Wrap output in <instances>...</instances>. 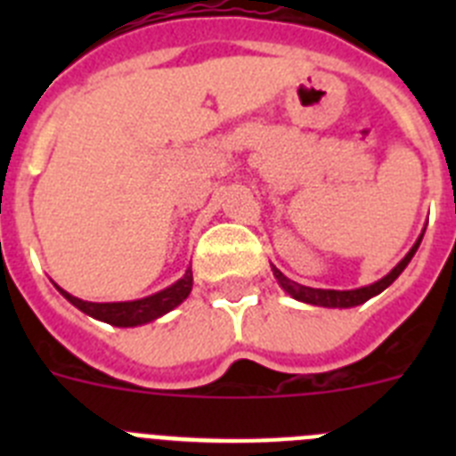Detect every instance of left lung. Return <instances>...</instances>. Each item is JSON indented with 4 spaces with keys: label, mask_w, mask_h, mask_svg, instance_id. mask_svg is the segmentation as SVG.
Returning a JSON list of instances; mask_svg holds the SVG:
<instances>
[{
    "label": "left lung",
    "mask_w": 456,
    "mask_h": 456,
    "mask_svg": "<svg viewBox=\"0 0 456 456\" xmlns=\"http://www.w3.org/2000/svg\"><path fill=\"white\" fill-rule=\"evenodd\" d=\"M425 235V232H422ZM422 235L418 237V241L411 247V251L406 253L404 260H402L397 267L393 269L390 273H386L381 281H377V283L372 285H365V288H356V289H320V288H305V285L301 283H294V281H289L288 276H285L283 272H278L276 267L273 269V276H276L278 285L285 289V292L292 297V299L297 301H304V304H313V305H324V308H352V305H361L365 304L368 299H372V297H377L379 292H384L386 288H388L390 283H393L395 278L400 276L402 272H404L406 265L411 263V257L416 256L418 247H420L422 241Z\"/></svg>",
    "instance_id": "8db88e82"
}]
</instances>
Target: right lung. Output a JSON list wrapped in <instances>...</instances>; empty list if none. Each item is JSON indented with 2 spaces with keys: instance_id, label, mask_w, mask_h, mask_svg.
<instances>
[{
  "instance_id": "add662e5",
  "label": "right lung",
  "mask_w": 456,
  "mask_h": 456,
  "mask_svg": "<svg viewBox=\"0 0 456 456\" xmlns=\"http://www.w3.org/2000/svg\"><path fill=\"white\" fill-rule=\"evenodd\" d=\"M193 285L191 269L184 272V276L180 281L171 285V288L162 289V292L151 294L146 299H136V301H114V304H93V301H82L77 297L68 294L66 289H61L56 285V289L70 301L75 308H79L86 315L95 317L100 322H107V324L114 326H139L148 324V322L157 320V317L167 315L168 310H173L175 305L183 304L189 297Z\"/></svg>"
}]
</instances>
